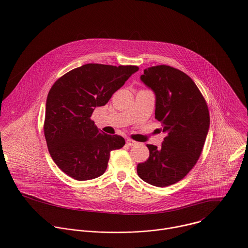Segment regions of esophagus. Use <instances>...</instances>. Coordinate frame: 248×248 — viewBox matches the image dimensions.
Listing matches in <instances>:
<instances>
[{
	"mask_svg": "<svg viewBox=\"0 0 248 248\" xmlns=\"http://www.w3.org/2000/svg\"><path fill=\"white\" fill-rule=\"evenodd\" d=\"M126 144L128 145V146H135V145H137L138 144V142L135 141V140H126Z\"/></svg>",
	"mask_w": 248,
	"mask_h": 248,
	"instance_id": "1",
	"label": "esophagus"
}]
</instances>
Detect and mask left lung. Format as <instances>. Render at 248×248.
I'll return each instance as SVG.
<instances>
[{"label": "left lung", "mask_w": 248, "mask_h": 248, "mask_svg": "<svg viewBox=\"0 0 248 248\" xmlns=\"http://www.w3.org/2000/svg\"><path fill=\"white\" fill-rule=\"evenodd\" d=\"M140 79L155 94V119L166 137L160 148L147 145L150 157L138 165L137 172L151 185L167 187L197 163L209 129V110L199 88L183 71L158 65L144 70Z\"/></svg>", "instance_id": "obj_1"}]
</instances>
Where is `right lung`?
I'll return each instance as SVG.
<instances>
[{
	"label": "right lung",
	"instance_id": "add662e5",
	"mask_svg": "<svg viewBox=\"0 0 248 248\" xmlns=\"http://www.w3.org/2000/svg\"><path fill=\"white\" fill-rule=\"evenodd\" d=\"M138 66L85 64L61 76L48 93L44 132L53 161L69 177L89 180L106 171L110 152L125 144L97 129L94 108L106 105Z\"/></svg>",
	"mask_w": 248,
	"mask_h": 248
}]
</instances>
